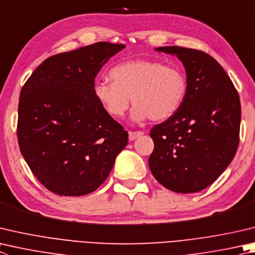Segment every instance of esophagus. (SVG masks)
Here are the masks:
<instances>
[{
    "mask_svg": "<svg viewBox=\"0 0 255 255\" xmlns=\"http://www.w3.org/2000/svg\"><path fill=\"white\" fill-rule=\"evenodd\" d=\"M142 131H129V140H135L137 137L142 135Z\"/></svg>",
    "mask_w": 255,
    "mask_h": 255,
    "instance_id": "esophagus-1",
    "label": "esophagus"
}]
</instances>
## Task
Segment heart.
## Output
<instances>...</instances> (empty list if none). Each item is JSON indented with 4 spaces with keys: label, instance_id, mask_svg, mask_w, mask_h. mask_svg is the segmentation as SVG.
<instances>
[{
    "label": "heart",
    "instance_id": "1",
    "mask_svg": "<svg viewBox=\"0 0 255 255\" xmlns=\"http://www.w3.org/2000/svg\"><path fill=\"white\" fill-rule=\"evenodd\" d=\"M109 81H98L94 96L113 118H122L131 103L135 122H163L178 112L187 97L186 75L158 60L136 59L110 69Z\"/></svg>",
    "mask_w": 255,
    "mask_h": 255
}]
</instances>
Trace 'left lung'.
<instances>
[{"mask_svg":"<svg viewBox=\"0 0 255 255\" xmlns=\"http://www.w3.org/2000/svg\"><path fill=\"white\" fill-rule=\"evenodd\" d=\"M177 55L188 82L180 109L150 129L154 177L176 193H196L217 179L234 158L240 141L241 103L228 73L203 51L159 47Z\"/></svg>","mask_w":255,"mask_h":255,"instance_id":"obj_1","label":"left lung"}]
</instances>
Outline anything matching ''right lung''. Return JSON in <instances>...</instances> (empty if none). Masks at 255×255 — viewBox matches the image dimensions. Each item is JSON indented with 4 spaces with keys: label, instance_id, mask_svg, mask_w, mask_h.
<instances>
[{
    "label": "right lung",
    "instance_id": "add662e5",
    "mask_svg": "<svg viewBox=\"0 0 255 255\" xmlns=\"http://www.w3.org/2000/svg\"><path fill=\"white\" fill-rule=\"evenodd\" d=\"M124 48L97 42L52 55L22 87L18 146L50 192L81 196L96 191L126 147L128 132L94 96L96 76Z\"/></svg>",
    "mask_w": 255,
    "mask_h": 255
}]
</instances>
